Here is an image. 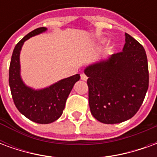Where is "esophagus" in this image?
<instances>
[{"instance_id":"1","label":"esophagus","mask_w":157,"mask_h":157,"mask_svg":"<svg viewBox=\"0 0 157 157\" xmlns=\"http://www.w3.org/2000/svg\"><path fill=\"white\" fill-rule=\"evenodd\" d=\"M81 79L83 80V81H86V80H87V76L86 75V74L82 73V74H81Z\"/></svg>"}]
</instances>
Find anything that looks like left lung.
I'll use <instances>...</instances> for the list:
<instances>
[{
  "label": "left lung",
  "instance_id": "1",
  "mask_svg": "<svg viewBox=\"0 0 157 157\" xmlns=\"http://www.w3.org/2000/svg\"><path fill=\"white\" fill-rule=\"evenodd\" d=\"M88 101L92 116L103 124L126 121L145 99L149 71L145 48L125 33L123 51L86 67Z\"/></svg>",
  "mask_w": 157,
  "mask_h": 157
}]
</instances>
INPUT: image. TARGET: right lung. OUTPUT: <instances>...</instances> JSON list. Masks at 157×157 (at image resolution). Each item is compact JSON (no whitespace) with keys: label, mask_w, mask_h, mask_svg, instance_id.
<instances>
[{"label":"right lung","mask_w":157,"mask_h":157,"mask_svg":"<svg viewBox=\"0 0 157 157\" xmlns=\"http://www.w3.org/2000/svg\"><path fill=\"white\" fill-rule=\"evenodd\" d=\"M45 30V28L35 29L17 44L9 67V86L15 106L26 118L38 124H49L61 116L66 99L74 84L80 79V75L76 74L39 91L24 85L20 77V50L27 39Z\"/></svg>","instance_id":"add662e5"}]
</instances>
